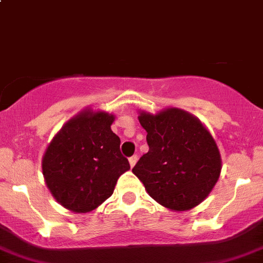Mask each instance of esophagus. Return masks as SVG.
I'll list each match as a JSON object with an SVG mask.
<instances>
[{
    "label": "esophagus",
    "mask_w": 263,
    "mask_h": 263,
    "mask_svg": "<svg viewBox=\"0 0 263 263\" xmlns=\"http://www.w3.org/2000/svg\"><path fill=\"white\" fill-rule=\"evenodd\" d=\"M128 161H129V165H131V167H134L135 164H136V161H137V156L136 155L131 156V157L128 158Z\"/></svg>",
    "instance_id": "1"
}]
</instances>
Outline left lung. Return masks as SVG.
Returning <instances> with one entry per match:
<instances>
[{
	"instance_id": "obj_1",
	"label": "left lung",
	"mask_w": 263,
	"mask_h": 263,
	"mask_svg": "<svg viewBox=\"0 0 263 263\" xmlns=\"http://www.w3.org/2000/svg\"><path fill=\"white\" fill-rule=\"evenodd\" d=\"M149 151L132 172L156 202L186 211L207 198L221 170L211 134L195 117L179 108L157 115L140 112Z\"/></svg>"
}]
</instances>
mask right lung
Segmentation results:
<instances>
[{"label":"right lung","mask_w":263,"mask_h":263,"mask_svg":"<svg viewBox=\"0 0 263 263\" xmlns=\"http://www.w3.org/2000/svg\"><path fill=\"white\" fill-rule=\"evenodd\" d=\"M114 115L84 111L53 137L43 157V176L55 199L74 212H89L114 193L129 169L120 139L111 131Z\"/></svg>","instance_id":"obj_1"}]
</instances>
